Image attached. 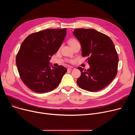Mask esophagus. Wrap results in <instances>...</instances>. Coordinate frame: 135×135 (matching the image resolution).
Wrapping results in <instances>:
<instances>
[{"label": "esophagus", "mask_w": 135, "mask_h": 135, "mask_svg": "<svg viewBox=\"0 0 135 135\" xmlns=\"http://www.w3.org/2000/svg\"><path fill=\"white\" fill-rule=\"evenodd\" d=\"M74 69V68L73 67H69L67 68L68 70H73V69Z\"/></svg>", "instance_id": "34e87169"}]
</instances>
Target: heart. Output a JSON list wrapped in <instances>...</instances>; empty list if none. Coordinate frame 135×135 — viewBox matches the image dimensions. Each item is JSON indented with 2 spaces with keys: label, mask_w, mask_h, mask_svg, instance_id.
I'll return each mask as SVG.
<instances>
[{
  "label": "heart",
  "mask_w": 135,
  "mask_h": 135,
  "mask_svg": "<svg viewBox=\"0 0 135 135\" xmlns=\"http://www.w3.org/2000/svg\"><path fill=\"white\" fill-rule=\"evenodd\" d=\"M78 42V41L76 39H70L69 41V44L70 45V46H71L72 45L75 44V42Z\"/></svg>",
  "instance_id": "b5f03b06"
}]
</instances>
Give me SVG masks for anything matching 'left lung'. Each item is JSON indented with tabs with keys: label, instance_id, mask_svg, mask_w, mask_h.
Segmentation results:
<instances>
[{
	"label": "left lung",
	"instance_id": "1",
	"mask_svg": "<svg viewBox=\"0 0 135 135\" xmlns=\"http://www.w3.org/2000/svg\"><path fill=\"white\" fill-rule=\"evenodd\" d=\"M74 36L81 46L83 57H88L90 68L78 67L81 76L77 79L78 86L90 92L101 90L114 79L117 72L119 58L111 39L94 29H75Z\"/></svg>",
	"mask_w": 135,
	"mask_h": 135
}]
</instances>
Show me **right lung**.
I'll return each mask as SVG.
<instances>
[{
  "label": "right lung",
  "mask_w": 135,
  "mask_h": 135,
  "mask_svg": "<svg viewBox=\"0 0 135 135\" xmlns=\"http://www.w3.org/2000/svg\"><path fill=\"white\" fill-rule=\"evenodd\" d=\"M66 28L48 29L31 34L24 40L16 55L20 78L37 93H45L57 86L67 70L62 66H49V61L61 46Z\"/></svg>",
  "instance_id": "obj_1"
}]
</instances>
